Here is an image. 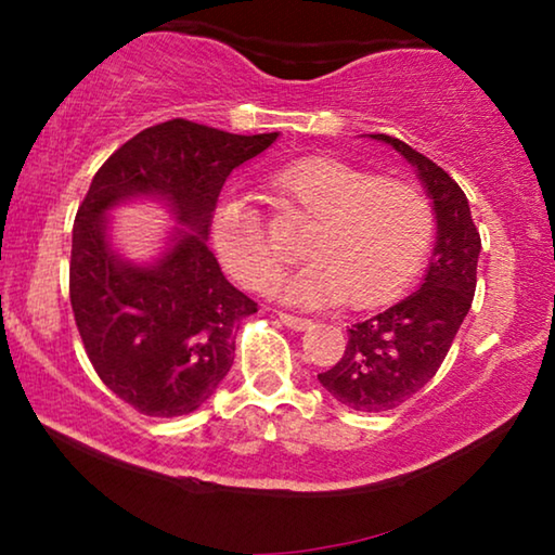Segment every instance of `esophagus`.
<instances>
[{"instance_id":"obj_1","label":"esophagus","mask_w":555,"mask_h":555,"mask_svg":"<svg viewBox=\"0 0 555 555\" xmlns=\"http://www.w3.org/2000/svg\"><path fill=\"white\" fill-rule=\"evenodd\" d=\"M278 318H280V323L287 325V328H293V331H306L310 325L308 318H298V315H291V313H280Z\"/></svg>"}]
</instances>
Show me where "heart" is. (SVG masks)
<instances>
[{"mask_svg":"<svg viewBox=\"0 0 555 555\" xmlns=\"http://www.w3.org/2000/svg\"><path fill=\"white\" fill-rule=\"evenodd\" d=\"M272 189L313 219L300 242L308 264L272 287L280 300L374 308L412 285L435 234L429 199L412 181L308 156L272 173ZM211 240L224 268L249 291H268L283 268L262 217L245 202L219 204Z\"/></svg>","mask_w":555,"mask_h":555,"instance_id":"heart-1","label":"heart"}]
</instances>
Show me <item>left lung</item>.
<instances>
[{
	"instance_id": "8db88e82",
	"label": "left lung",
	"mask_w": 555,
	"mask_h": 555,
	"mask_svg": "<svg viewBox=\"0 0 555 555\" xmlns=\"http://www.w3.org/2000/svg\"><path fill=\"white\" fill-rule=\"evenodd\" d=\"M371 139L389 143L414 166L435 209L437 240L420 291L351 325L340 361L318 374L323 389L356 412L399 406L437 374L473 306L482 247L467 196L450 173L404 141L386 133Z\"/></svg>"
}]
</instances>
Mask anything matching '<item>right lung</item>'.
I'll list each match as a JSON object with an SVG mask.
<instances>
[{"instance_id": "1", "label": "right lung", "mask_w": 555, "mask_h": 555, "mask_svg": "<svg viewBox=\"0 0 555 555\" xmlns=\"http://www.w3.org/2000/svg\"><path fill=\"white\" fill-rule=\"evenodd\" d=\"M278 135L173 118L135 133L90 181L73 227V313L95 374L141 414L194 412L232 369L234 336L257 302L207 247L211 211L227 177ZM133 198L162 201L178 222L154 263L112 249L109 209Z\"/></svg>"}]
</instances>
